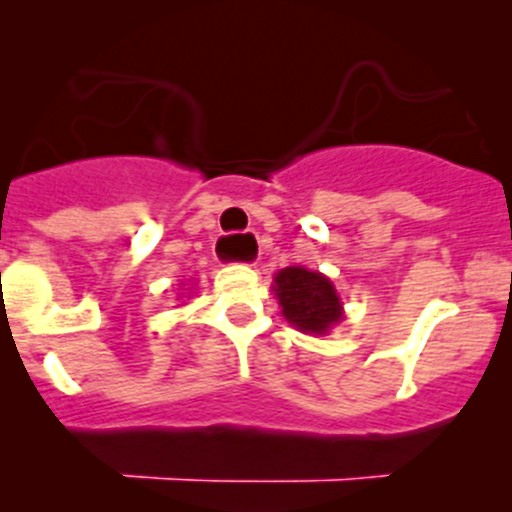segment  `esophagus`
Masks as SVG:
<instances>
[{"instance_id":"34e87169","label":"esophagus","mask_w":512,"mask_h":512,"mask_svg":"<svg viewBox=\"0 0 512 512\" xmlns=\"http://www.w3.org/2000/svg\"><path fill=\"white\" fill-rule=\"evenodd\" d=\"M247 237H250V240H255V235H252V232H247ZM232 242H235V237H230V235L220 237V242H218V255H220V250H227V247H232ZM220 260H223V255H220Z\"/></svg>"}]
</instances>
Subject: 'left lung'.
Masks as SVG:
<instances>
[{
	"label": "left lung",
	"mask_w": 512,
	"mask_h": 512,
	"mask_svg": "<svg viewBox=\"0 0 512 512\" xmlns=\"http://www.w3.org/2000/svg\"><path fill=\"white\" fill-rule=\"evenodd\" d=\"M272 292L287 322L304 334H327L344 317L337 289L322 272L285 267L275 275Z\"/></svg>",
	"instance_id": "left-lung-1"
}]
</instances>
